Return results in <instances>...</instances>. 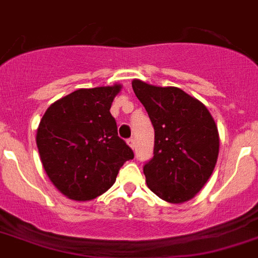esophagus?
I'll use <instances>...</instances> for the list:
<instances>
[{
	"instance_id": "1",
	"label": "esophagus",
	"mask_w": 258,
	"mask_h": 258,
	"mask_svg": "<svg viewBox=\"0 0 258 258\" xmlns=\"http://www.w3.org/2000/svg\"><path fill=\"white\" fill-rule=\"evenodd\" d=\"M127 145L134 150V149H136V140H134V138H129V140H127Z\"/></svg>"
}]
</instances>
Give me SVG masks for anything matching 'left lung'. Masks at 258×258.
Returning a JSON list of instances; mask_svg holds the SVG:
<instances>
[{
	"label": "left lung",
	"mask_w": 258,
	"mask_h": 258,
	"mask_svg": "<svg viewBox=\"0 0 258 258\" xmlns=\"http://www.w3.org/2000/svg\"><path fill=\"white\" fill-rule=\"evenodd\" d=\"M132 87L155 132L154 156L144 173L151 192L171 204L195 197L214 171L219 136L210 112L177 87L134 79Z\"/></svg>",
	"instance_id": "left-lung-1"
}]
</instances>
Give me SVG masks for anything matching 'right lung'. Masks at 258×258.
Segmentation results:
<instances>
[{"label": "right lung", "mask_w": 258, "mask_h": 258, "mask_svg": "<svg viewBox=\"0 0 258 258\" xmlns=\"http://www.w3.org/2000/svg\"><path fill=\"white\" fill-rule=\"evenodd\" d=\"M121 86L81 89L54 102L36 134L43 167L61 193L87 201L107 192L133 150L111 114Z\"/></svg>", "instance_id": "1"}]
</instances>
